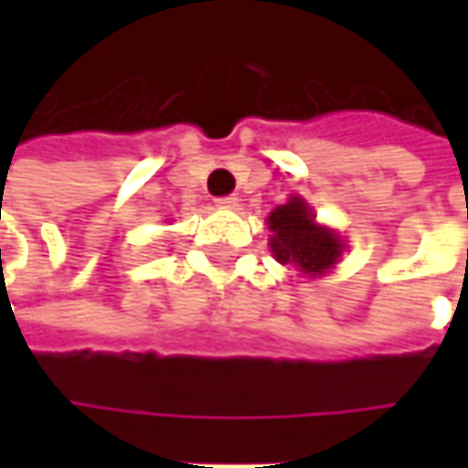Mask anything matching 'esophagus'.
I'll return each instance as SVG.
<instances>
[{"label":"esophagus","mask_w":468,"mask_h":468,"mask_svg":"<svg viewBox=\"0 0 468 468\" xmlns=\"http://www.w3.org/2000/svg\"><path fill=\"white\" fill-rule=\"evenodd\" d=\"M216 203L221 207H237L239 197H237V195H224V197H216Z\"/></svg>","instance_id":"1"}]
</instances>
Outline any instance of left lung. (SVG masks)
Here are the masks:
<instances>
[{
    "label": "left lung",
    "mask_w": 468,
    "mask_h": 468,
    "mask_svg": "<svg viewBox=\"0 0 468 468\" xmlns=\"http://www.w3.org/2000/svg\"><path fill=\"white\" fill-rule=\"evenodd\" d=\"M273 231L271 250L283 265H297L307 276H320L331 268L341 255V239L317 226L304 200L292 197L286 206H279L268 216Z\"/></svg>",
    "instance_id": "1"
}]
</instances>
